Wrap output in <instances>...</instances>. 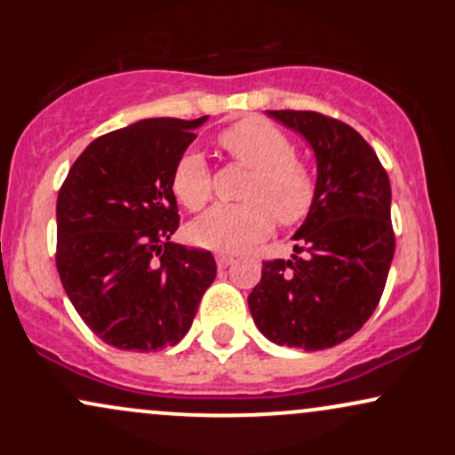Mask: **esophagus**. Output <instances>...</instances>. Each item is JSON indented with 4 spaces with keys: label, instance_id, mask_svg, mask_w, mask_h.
Segmentation results:
<instances>
[{
    "label": "esophagus",
    "instance_id": "1",
    "mask_svg": "<svg viewBox=\"0 0 455 455\" xmlns=\"http://www.w3.org/2000/svg\"><path fill=\"white\" fill-rule=\"evenodd\" d=\"M216 263H218V269H227L228 265L233 263V257H228V254H218Z\"/></svg>",
    "mask_w": 455,
    "mask_h": 455
}]
</instances>
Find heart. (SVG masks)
<instances>
[{
  "instance_id": "obj_1",
  "label": "heart",
  "mask_w": 455,
  "mask_h": 455,
  "mask_svg": "<svg viewBox=\"0 0 455 455\" xmlns=\"http://www.w3.org/2000/svg\"><path fill=\"white\" fill-rule=\"evenodd\" d=\"M220 145L235 160L250 166L252 177L243 190L245 203H218L188 227L198 245L218 252H239L282 224L301 222L315 203V177L293 158L289 137L265 119H243L220 134ZM171 188L186 210H201L212 196V173L205 156L188 149L177 160Z\"/></svg>"
}]
</instances>
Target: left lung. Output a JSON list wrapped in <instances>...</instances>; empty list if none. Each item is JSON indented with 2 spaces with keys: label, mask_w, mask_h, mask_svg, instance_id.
Listing matches in <instances>:
<instances>
[{
  "label": "left lung",
  "mask_w": 455,
  "mask_h": 455,
  "mask_svg": "<svg viewBox=\"0 0 455 455\" xmlns=\"http://www.w3.org/2000/svg\"><path fill=\"white\" fill-rule=\"evenodd\" d=\"M267 115L315 151V203L293 235L295 254L265 260L248 306L267 340L323 351L357 333L383 295L395 250L389 177L344 122L315 111Z\"/></svg>",
  "instance_id": "left-lung-1"
}]
</instances>
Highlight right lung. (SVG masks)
Here are the masks:
<instances>
[{"label": "right lung", "instance_id": "right-lung-1", "mask_svg": "<svg viewBox=\"0 0 455 455\" xmlns=\"http://www.w3.org/2000/svg\"><path fill=\"white\" fill-rule=\"evenodd\" d=\"M205 117H154L92 140L57 196V271L100 340L122 351L173 347L216 278L212 252L175 243L171 177Z\"/></svg>", "mask_w": 455, "mask_h": 455}]
</instances>
